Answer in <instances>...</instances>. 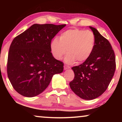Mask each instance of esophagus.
I'll use <instances>...</instances> for the list:
<instances>
[{"label":"esophagus","instance_id":"esophagus-1","mask_svg":"<svg viewBox=\"0 0 122 122\" xmlns=\"http://www.w3.org/2000/svg\"><path fill=\"white\" fill-rule=\"evenodd\" d=\"M69 68H70V67H69V66H67L66 65L64 66V69L65 70H67V69H69Z\"/></svg>","mask_w":122,"mask_h":122}]
</instances>
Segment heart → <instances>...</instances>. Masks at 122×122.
<instances>
[{
	"label": "heart",
	"instance_id": "1",
	"mask_svg": "<svg viewBox=\"0 0 122 122\" xmlns=\"http://www.w3.org/2000/svg\"><path fill=\"white\" fill-rule=\"evenodd\" d=\"M96 44L95 36L89 30L71 29L63 32L59 40L51 41L50 49L53 57L60 60L65 55L66 63H80L86 60L94 51Z\"/></svg>",
	"mask_w": 122,
	"mask_h": 122
}]
</instances>
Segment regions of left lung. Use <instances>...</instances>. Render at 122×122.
Masks as SVG:
<instances>
[{"mask_svg": "<svg viewBox=\"0 0 122 122\" xmlns=\"http://www.w3.org/2000/svg\"><path fill=\"white\" fill-rule=\"evenodd\" d=\"M89 28L96 38L94 51L83 63L71 68L75 77L69 83L74 93L86 100L96 98L107 90L116 69L115 55L110 42L96 28Z\"/></svg>", "mask_w": 122, "mask_h": 122, "instance_id": "obj_1", "label": "left lung"}]
</instances>
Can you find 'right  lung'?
<instances>
[{"instance_id": "add662e5", "label": "right lung", "mask_w": 122, "mask_h": 122, "mask_svg": "<svg viewBox=\"0 0 122 122\" xmlns=\"http://www.w3.org/2000/svg\"><path fill=\"white\" fill-rule=\"evenodd\" d=\"M66 25L34 24L13 39L8 55L7 72L16 92L32 97L46 89L54 75L61 73L63 63L53 57L52 39Z\"/></svg>"}]
</instances>
